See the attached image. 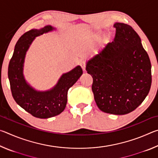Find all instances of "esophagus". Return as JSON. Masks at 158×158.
Listing matches in <instances>:
<instances>
[{
    "label": "esophagus",
    "mask_w": 158,
    "mask_h": 158,
    "mask_svg": "<svg viewBox=\"0 0 158 158\" xmlns=\"http://www.w3.org/2000/svg\"><path fill=\"white\" fill-rule=\"evenodd\" d=\"M81 67L83 70L85 71V62H81Z\"/></svg>",
    "instance_id": "obj_1"
}]
</instances>
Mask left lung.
Listing matches in <instances>:
<instances>
[{
    "mask_svg": "<svg viewBox=\"0 0 158 158\" xmlns=\"http://www.w3.org/2000/svg\"><path fill=\"white\" fill-rule=\"evenodd\" d=\"M114 41L89 60L92 90L98 108L105 113L124 115L139 106L152 82L151 64L141 39L132 26L114 23Z\"/></svg>",
    "mask_w": 158,
    "mask_h": 158,
    "instance_id": "left-lung-1",
    "label": "left lung"
}]
</instances>
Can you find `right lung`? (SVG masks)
Wrapping results in <instances>:
<instances>
[{"instance_id": "add662e5", "label": "right lung", "mask_w": 158, "mask_h": 158, "mask_svg": "<svg viewBox=\"0 0 158 158\" xmlns=\"http://www.w3.org/2000/svg\"><path fill=\"white\" fill-rule=\"evenodd\" d=\"M55 29L46 26L32 29L20 37L15 47L8 66V78L12 97L16 102L34 117L48 118L60 114L65 109L68 91L82 75L79 65L63 74L54 87L47 91H37L25 80L23 74L26 53L36 37Z\"/></svg>"}]
</instances>
